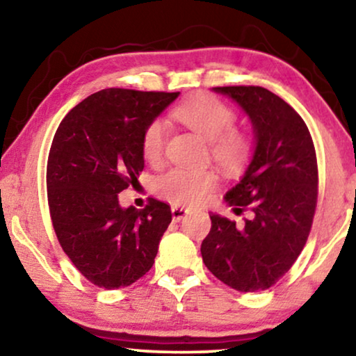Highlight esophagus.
<instances>
[{
    "mask_svg": "<svg viewBox=\"0 0 356 356\" xmlns=\"http://www.w3.org/2000/svg\"><path fill=\"white\" fill-rule=\"evenodd\" d=\"M188 213H189V209L184 206H173L172 207V216H173L175 222H179L183 217H186Z\"/></svg>",
    "mask_w": 356,
    "mask_h": 356,
    "instance_id": "34e87169",
    "label": "esophagus"
}]
</instances>
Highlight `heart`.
<instances>
[{"instance_id":"heart-1","label":"heart","mask_w":356,"mask_h":356,"mask_svg":"<svg viewBox=\"0 0 356 356\" xmlns=\"http://www.w3.org/2000/svg\"><path fill=\"white\" fill-rule=\"evenodd\" d=\"M173 116L209 139V150L223 172L235 173L245 167L254 152V140L245 129L235 128L236 111L212 94L189 97L173 110ZM167 145V124L155 118L149 121L140 138V150L150 163L160 162ZM217 183L209 168L175 167L155 179V191L175 204H199Z\"/></svg>"}]
</instances>
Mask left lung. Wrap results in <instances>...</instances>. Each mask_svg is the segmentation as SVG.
<instances>
[{
  "label": "left lung",
  "instance_id": "1",
  "mask_svg": "<svg viewBox=\"0 0 356 356\" xmlns=\"http://www.w3.org/2000/svg\"><path fill=\"white\" fill-rule=\"evenodd\" d=\"M250 115L256 150L245 177L227 193L243 223L211 216L202 261L238 291L275 285L303 251L318 204V159L303 118L279 95L259 86L213 87Z\"/></svg>",
  "mask_w": 356,
  "mask_h": 356
}]
</instances>
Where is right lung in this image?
<instances>
[{
  "label": "right lung",
  "mask_w": 356,
  "mask_h": 356,
  "mask_svg": "<svg viewBox=\"0 0 356 356\" xmlns=\"http://www.w3.org/2000/svg\"><path fill=\"white\" fill-rule=\"evenodd\" d=\"M179 92L104 89L58 126L47 162L48 209L76 269L100 289H124L150 270L172 211L149 199L121 209L118 193L139 184L140 138Z\"/></svg>",
  "instance_id": "obj_1"
}]
</instances>
